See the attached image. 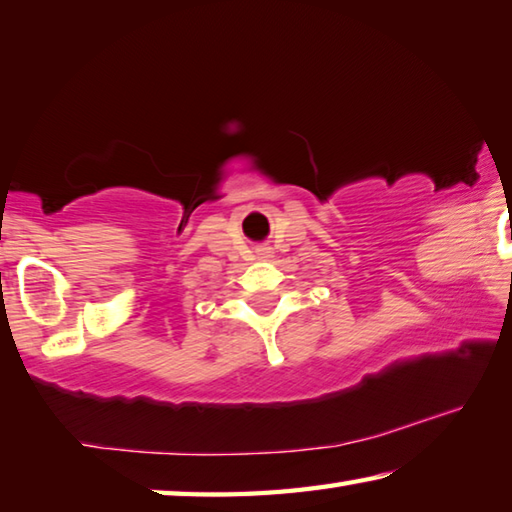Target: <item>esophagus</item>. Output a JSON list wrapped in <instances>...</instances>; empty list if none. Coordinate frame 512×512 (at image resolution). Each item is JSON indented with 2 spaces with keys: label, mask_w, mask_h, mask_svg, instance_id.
<instances>
[{
  "label": "esophagus",
  "mask_w": 512,
  "mask_h": 512,
  "mask_svg": "<svg viewBox=\"0 0 512 512\" xmlns=\"http://www.w3.org/2000/svg\"><path fill=\"white\" fill-rule=\"evenodd\" d=\"M262 253H264V255L268 257V253H271V248H264V250H262Z\"/></svg>",
  "instance_id": "esophagus-1"
}]
</instances>
